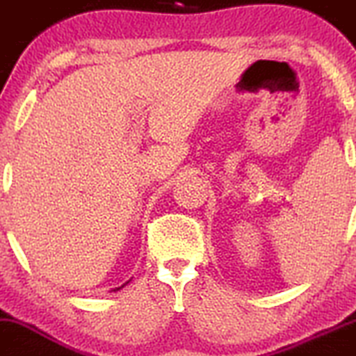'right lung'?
<instances>
[{"label":"right lung","instance_id":"add662e5","mask_svg":"<svg viewBox=\"0 0 356 356\" xmlns=\"http://www.w3.org/2000/svg\"><path fill=\"white\" fill-rule=\"evenodd\" d=\"M127 284H129V282H127ZM127 284H123V285H122V287H118V289H115V291H120V289H123V287H125V285H127Z\"/></svg>","mask_w":356,"mask_h":356}]
</instances>
